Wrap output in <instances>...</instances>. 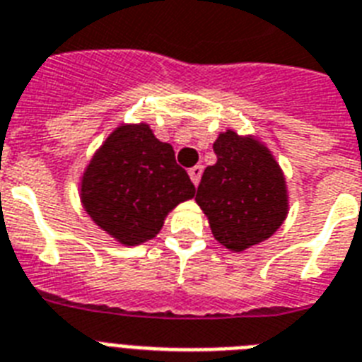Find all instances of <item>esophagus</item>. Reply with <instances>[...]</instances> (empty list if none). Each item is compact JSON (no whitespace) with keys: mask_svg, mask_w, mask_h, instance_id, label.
Returning <instances> with one entry per match:
<instances>
[{"mask_svg":"<svg viewBox=\"0 0 362 362\" xmlns=\"http://www.w3.org/2000/svg\"><path fill=\"white\" fill-rule=\"evenodd\" d=\"M189 176H191V182L199 186V182H201V176H202V167L201 165H195L189 169Z\"/></svg>","mask_w":362,"mask_h":362,"instance_id":"34e87169","label":"esophagus"}]
</instances>
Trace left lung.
<instances>
[{
    "label": "left lung",
    "mask_w": 362,
    "mask_h": 362,
    "mask_svg": "<svg viewBox=\"0 0 362 362\" xmlns=\"http://www.w3.org/2000/svg\"><path fill=\"white\" fill-rule=\"evenodd\" d=\"M214 152L217 161L202 173L195 201L217 242L230 251H245L267 240L286 219L284 175L272 152L251 135L223 132Z\"/></svg>",
    "instance_id": "8db88e82"
}]
</instances>
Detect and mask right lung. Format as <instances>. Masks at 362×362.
<instances>
[{
  "label": "right lung",
  "instance_id": "right-lung-1",
  "mask_svg": "<svg viewBox=\"0 0 362 362\" xmlns=\"http://www.w3.org/2000/svg\"><path fill=\"white\" fill-rule=\"evenodd\" d=\"M195 186L151 126L122 124L104 141L81 178L90 219L117 242L139 245L161 230L167 214L193 199Z\"/></svg>",
  "mask_w": 362,
  "mask_h": 362
}]
</instances>
